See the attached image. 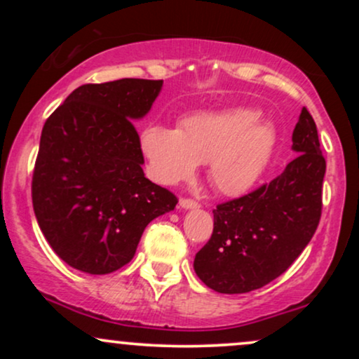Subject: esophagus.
Wrapping results in <instances>:
<instances>
[{"label": "esophagus", "mask_w": 359, "mask_h": 359, "mask_svg": "<svg viewBox=\"0 0 359 359\" xmlns=\"http://www.w3.org/2000/svg\"><path fill=\"white\" fill-rule=\"evenodd\" d=\"M179 205L182 209H197V208H199V203H196L194 199H180Z\"/></svg>", "instance_id": "esophagus-1"}]
</instances>
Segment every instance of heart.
Wrapping results in <instances>:
<instances>
[{
	"mask_svg": "<svg viewBox=\"0 0 359 359\" xmlns=\"http://www.w3.org/2000/svg\"><path fill=\"white\" fill-rule=\"evenodd\" d=\"M258 111L234 108L185 118L179 128L150 125L140 135V150L156 182L177 185L208 162L214 187L226 196L248 192L265 174L277 130Z\"/></svg>",
	"mask_w": 359,
	"mask_h": 359,
	"instance_id": "b5f03b06",
	"label": "heart"
}]
</instances>
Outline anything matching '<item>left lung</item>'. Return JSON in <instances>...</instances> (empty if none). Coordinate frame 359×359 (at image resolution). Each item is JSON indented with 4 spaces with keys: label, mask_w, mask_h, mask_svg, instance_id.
<instances>
[{
    "label": "left lung",
    "mask_w": 359,
    "mask_h": 359,
    "mask_svg": "<svg viewBox=\"0 0 359 359\" xmlns=\"http://www.w3.org/2000/svg\"><path fill=\"white\" fill-rule=\"evenodd\" d=\"M297 154L270 184L214 209L211 240L197 251V277L219 294H246L285 271L314 236L323 209L325 160L311 113L292 133Z\"/></svg>",
    "instance_id": "8db88e82"
}]
</instances>
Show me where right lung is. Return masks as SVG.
I'll return each instance as SVG.
<instances>
[{
    "instance_id": "add662e5",
    "label": "right lung",
    "mask_w": 359,
    "mask_h": 359,
    "mask_svg": "<svg viewBox=\"0 0 359 359\" xmlns=\"http://www.w3.org/2000/svg\"><path fill=\"white\" fill-rule=\"evenodd\" d=\"M162 86L148 79L84 84L45 121L32 201L48 245L72 269L106 275L125 266L148 222L179 203L143 174L133 126Z\"/></svg>"
}]
</instances>
